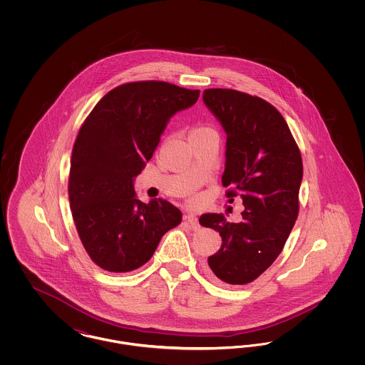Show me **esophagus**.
Masks as SVG:
<instances>
[{
  "mask_svg": "<svg viewBox=\"0 0 365 365\" xmlns=\"http://www.w3.org/2000/svg\"><path fill=\"white\" fill-rule=\"evenodd\" d=\"M185 222L189 225V227H190L191 230H194V231L200 230L198 217H197L195 215H192V213H187V215H185Z\"/></svg>",
  "mask_w": 365,
  "mask_h": 365,
  "instance_id": "esophagus-1",
  "label": "esophagus"
}]
</instances>
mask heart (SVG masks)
<instances>
[{
    "label": "heart",
    "instance_id": "heart-1",
    "mask_svg": "<svg viewBox=\"0 0 365 365\" xmlns=\"http://www.w3.org/2000/svg\"><path fill=\"white\" fill-rule=\"evenodd\" d=\"M209 128H204V127H200V128H195L191 134H194V133H201V131H207Z\"/></svg>",
    "mask_w": 365,
    "mask_h": 365
}]
</instances>
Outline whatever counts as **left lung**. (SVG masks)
Listing matches in <instances>:
<instances>
[{"instance_id": "8db88e82", "label": "left lung", "mask_w": 365, "mask_h": 365, "mask_svg": "<svg viewBox=\"0 0 365 365\" xmlns=\"http://www.w3.org/2000/svg\"><path fill=\"white\" fill-rule=\"evenodd\" d=\"M202 100L226 133L227 197L240 195L245 207L240 223L227 222L223 213L200 217L223 241L209 256V268L225 283L246 284L277 260L293 230L302 158L287 123L269 103L231 88H208Z\"/></svg>"}]
</instances>
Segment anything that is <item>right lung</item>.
Here are the masks:
<instances>
[{"mask_svg":"<svg viewBox=\"0 0 365 365\" xmlns=\"http://www.w3.org/2000/svg\"><path fill=\"white\" fill-rule=\"evenodd\" d=\"M198 97L200 90L167 82L125 83L104 96L81 127L71 157L72 217L90 259L105 271L142 267L182 222L171 202L138 200L134 182L170 119Z\"/></svg>","mask_w":365,"mask_h":365,"instance_id":"add662e5","label":"right lung"}]
</instances>
